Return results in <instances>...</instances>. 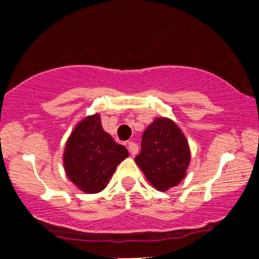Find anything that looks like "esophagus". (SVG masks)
<instances>
[{
  "mask_svg": "<svg viewBox=\"0 0 259 259\" xmlns=\"http://www.w3.org/2000/svg\"><path fill=\"white\" fill-rule=\"evenodd\" d=\"M127 151H129L130 154H133V156H135V154L139 152V146H138V144H136V142L130 141L129 144H127Z\"/></svg>",
  "mask_w": 259,
  "mask_h": 259,
  "instance_id": "34e87169",
  "label": "esophagus"
}]
</instances>
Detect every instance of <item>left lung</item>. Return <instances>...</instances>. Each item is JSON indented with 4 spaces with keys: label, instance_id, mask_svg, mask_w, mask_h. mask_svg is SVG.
I'll use <instances>...</instances> for the list:
<instances>
[{
    "label": "left lung",
    "instance_id": "obj_1",
    "mask_svg": "<svg viewBox=\"0 0 259 259\" xmlns=\"http://www.w3.org/2000/svg\"><path fill=\"white\" fill-rule=\"evenodd\" d=\"M135 162L157 190L165 191L185 178L190 163L189 144L173 121L157 118L142 135L141 152Z\"/></svg>",
    "mask_w": 259,
    "mask_h": 259
}]
</instances>
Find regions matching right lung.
Wrapping results in <instances>:
<instances>
[{
    "mask_svg": "<svg viewBox=\"0 0 259 259\" xmlns=\"http://www.w3.org/2000/svg\"><path fill=\"white\" fill-rule=\"evenodd\" d=\"M129 156L101 125L99 114L85 118L68 139L63 156L68 178L80 190L96 194L107 186L113 173Z\"/></svg>",
    "mask_w": 259,
    "mask_h": 259,
    "instance_id": "1",
    "label": "right lung"
}]
</instances>
